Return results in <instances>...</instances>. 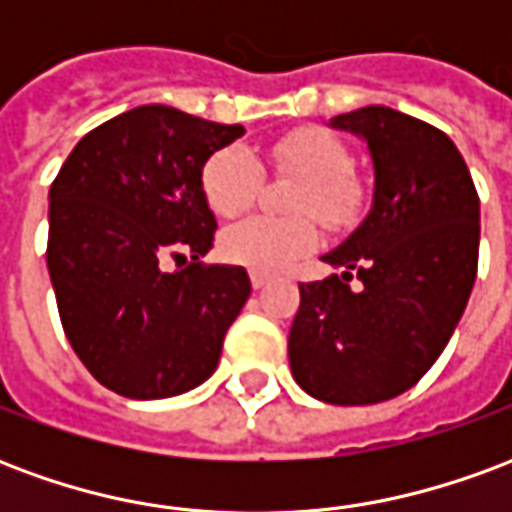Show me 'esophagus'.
I'll return each instance as SVG.
<instances>
[{
	"mask_svg": "<svg viewBox=\"0 0 512 512\" xmlns=\"http://www.w3.org/2000/svg\"><path fill=\"white\" fill-rule=\"evenodd\" d=\"M266 285H268V277H263V274H255V271H252V288L263 290Z\"/></svg>",
	"mask_w": 512,
	"mask_h": 512,
	"instance_id": "obj_1",
	"label": "esophagus"
}]
</instances>
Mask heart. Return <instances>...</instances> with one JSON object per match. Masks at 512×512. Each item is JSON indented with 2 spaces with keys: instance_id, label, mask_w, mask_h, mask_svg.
<instances>
[{
  "instance_id": "1",
  "label": "heart",
  "mask_w": 512,
  "mask_h": 512,
  "mask_svg": "<svg viewBox=\"0 0 512 512\" xmlns=\"http://www.w3.org/2000/svg\"><path fill=\"white\" fill-rule=\"evenodd\" d=\"M266 158L277 172H288L304 180L296 191L290 211L296 216H315L329 230H345L362 211V186L351 178L348 147L323 128H299L277 139L266 150ZM263 186V167L244 147L216 150L202 169L205 200L219 216H235L257 200ZM318 244V227L312 219H268L249 216L230 224L219 238L222 255L255 274H282L299 257Z\"/></svg>"
}]
</instances>
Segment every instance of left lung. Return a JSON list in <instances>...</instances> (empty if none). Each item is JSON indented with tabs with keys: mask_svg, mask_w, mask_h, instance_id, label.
Masks as SVG:
<instances>
[{
	"mask_svg": "<svg viewBox=\"0 0 512 512\" xmlns=\"http://www.w3.org/2000/svg\"><path fill=\"white\" fill-rule=\"evenodd\" d=\"M329 126L367 142L373 205L323 255L340 274L299 285L290 370L323 403L370 406L411 389L450 343L477 277L480 200L450 136L417 117L365 106Z\"/></svg>",
	"mask_w": 512,
	"mask_h": 512,
	"instance_id": "obj_1",
	"label": "left lung"
}]
</instances>
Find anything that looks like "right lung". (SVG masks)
Listing matches in <instances>:
<instances>
[{
  "label": "right lung",
  "mask_w": 512,
  "mask_h": 512,
  "mask_svg": "<svg viewBox=\"0 0 512 512\" xmlns=\"http://www.w3.org/2000/svg\"><path fill=\"white\" fill-rule=\"evenodd\" d=\"M241 134L136 106L84 136L51 183L46 263L62 329L117 395H180L219 365L252 285L241 266L202 263L216 230L202 167ZM169 256L192 263L169 275Z\"/></svg>",
  "instance_id": "obj_1"
}]
</instances>
